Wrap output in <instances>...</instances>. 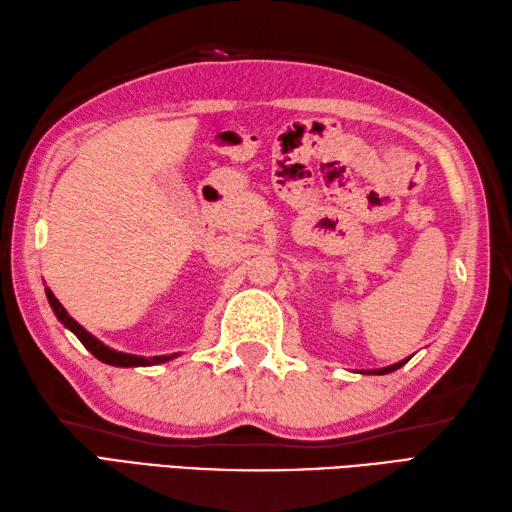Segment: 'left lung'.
I'll return each instance as SVG.
<instances>
[{"instance_id":"obj_1","label":"left lung","mask_w":512,"mask_h":512,"mask_svg":"<svg viewBox=\"0 0 512 512\" xmlns=\"http://www.w3.org/2000/svg\"><path fill=\"white\" fill-rule=\"evenodd\" d=\"M411 358V356H409ZM409 358H402V361L394 363V365H387V367H380V369H367V372H361V374H376V376H383V374H389V372H396V369H400L402 365H405Z\"/></svg>"}]
</instances>
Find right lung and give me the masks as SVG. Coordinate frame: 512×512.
I'll list each match as a JSON object with an SVG mask.
<instances>
[{"label":"right lung","instance_id":"obj_1","mask_svg":"<svg viewBox=\"0 0 512 512\" xmlns=\"http://www.w3.org/2000/svg\"><path fill=\"white\" fill-rule=\"evenodd\" d=\"M46 297H48V303H50V308H52V312L57 314V319L65 325V328H68L76 339H79L85 347H88V350L99 358V361H103V363H107V365H114V367H149V365H160V363H167V361H171V358H176L178 354H165V356H136V354H125V352H118V350H112L110 345H105L103 341H99L96 339L94 334H90L88 330L83 328L81 323H76L70 314H68V310H65L61 303H59V299L52 295V290L50 288H46Z\"/></svg>","mask_w":512,"mask_h":512}]
</instances>
